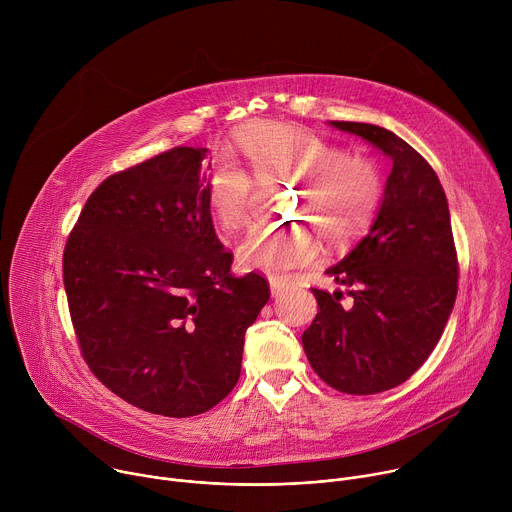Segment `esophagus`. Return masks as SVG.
I'll use <instances>...</instances> for the list:
<instances>
[{"mask_svg": "<svg viewBox=\"0 0 512 512\" xmlns=\"http://www.w3.org/2000/svg\"><path fill=\"white\" fill-rule=\"evenodd\" d=\"M269 287H271V296L277 298V296L283 294L287 285L281 279H277V277H269Z\"/></svg>", "mask_w": 512, "mask_h": 512, "instance_id": "1", "label": "esophagus"}]
</instances>
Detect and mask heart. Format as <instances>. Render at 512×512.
<instances>
[{
	"instance_id": "heart-1",
	"label": "heart",
	"mask_w": 512,
	"mask_h": 512,
	"mask_svg": "<svg viewBox=\"0 0 512 512\" xmlns=\"http://www.w3.org/2000/svg\"><path fill=\"white\" fill-rule=\"evenodd\" d=\"M237 145L259 178L300 180V212L314 218L330 241H346L369 227L383 198L377 164L346 154L340 145L308 127L257 121L237 133ZM251 178L237 164H216L206 180V206L227 231L247 223ZM320 253L306 229H257L239 247V261L271 277L310 265Z\"/></svg>"
}]
</instances>
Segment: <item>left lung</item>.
Returning <instances> with one entry per match:
<instances>
[{
  "label": "left lung",
  "mask_w": 512,
  "mask_h": 512,
  "mask_svg": "<svg viewBox=\"0 0 512 512\" xmlns=\"http://www.w3.org/2000/svg\"><path fill=\"white\" fill-rule=\"evenodd\" d=\"M391 158L379 212L360 243L326 273L342 291L312 289L320 312L302 334L318 377L348 395L405 383L440 342L458 294V257L446 192L433 168L393 131L330 121Z\"/></svg>",
  "instance_id": "left-lung-1"
}]
</instances>
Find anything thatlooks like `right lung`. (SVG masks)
I'll list each match as a JSON object with an SVG mask.
<instances>
[{
  "label": "right lung",
  "instance_id": "obj_1",
  "mask_svg": "<svg viewBox=\"0 0 512 512\" xmlns=\"http://www.w3.org/2000/svg\"><path fill=\"white\" fill-rule=\"evenodd\" d=\"M206 152L174 148L109 176L62 259L89 369L123 401L166 417L204 413L233 391L245 332L269 300L259 273H231L206 206Z\"/></svg>",
  "mask_w": 512,
  "mask_h": 512
}]
</instances>
